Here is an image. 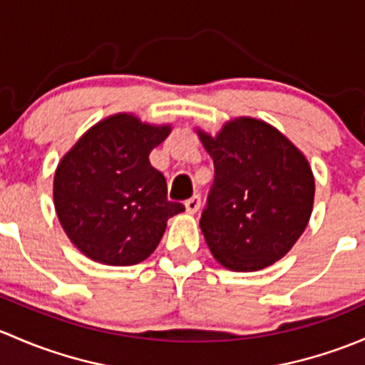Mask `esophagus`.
<instances>
[{
  "label": "esophagus",
  "mask_w": 365,
  "mask_h": 365,
  "mask_svg": "<svg viewBox=\"0 0 365 365\" xmlns=\"http://www.w3.org/2000/svg\"><path fill=\"white\" fill-rule=\"evenodd\" d=\"M184 207H186V212L195 214L200 209V197H198V195H193L191 198H187V200L184 202Z\"/></svg>",
  "instance_id": "34e87169"
}]
</instances>
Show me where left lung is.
<instances>
[{
	"mask_svg": "<svg viewBox=\"0 0 365 365\" xmlns=\"http://www.w3.org/2000/svg\"><path fill=\"white\" fill-rule=\"evenodd\" d=\"M214 161L200 228L210 253L232 270L283 258L306 230L314 179L306 156L264 121L240 118L217 137L198 131Z\"/></svg>",
	"mask_w": 365,
	"mask_h": 365,
	"instance_id": "left-lung-1",
	"label": "left lung"
}]
</instances>
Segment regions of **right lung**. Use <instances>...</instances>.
<instances>
[{"instance_id":"1","label":"right lung","mask_w":365,"mask_h":365,"mask_svg":"<svg viewBox=\"0 0 365 365\" xmlns=\"http://www.w3.org/2000/svg\"><path fill=\"white\" fill-rule=\"evenodd\" d=\"M170 133L135 115L103 119L66 153L54 175V205L71 242L91 260H145L184 205L167 198V181L149 153Z\"/></svg>"}]
</instances>
